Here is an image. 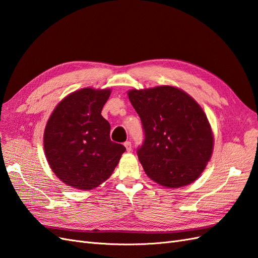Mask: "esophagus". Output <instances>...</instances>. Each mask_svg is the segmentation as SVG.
<instances>
[{"label": "esophagus", "instance_id": "34e87169", "mask_svg": "<svg viewBox=\"0 0 258 258\" xmlns=\"http://www.w3.org/2000/svg\"><path fill=\"white\" fill-rule=\"evenodd\" d=\"M124 146H125V148H126V150L130 152L131 150H132V143L131 142H125L124 143Z\"/></svg>", "mask_w": 258, "mask_h": 258}]
</instances>
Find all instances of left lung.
I'll list each match as a JSON object with an SVG mask.
<instances>
[{
	"label": "left lung",
	"mask_w": 258,
	"mask_h": 258,
	"mask_svg": "<svg viewBox=\"0 0 258 258\" xmlns=\"http://www.w3.org/2000/svg\"><path fill=\"white\" fill-rule=\"evenodd\" d=\"M127 95L143 124L145 139L137 156L146 174L168 188L194 182L214 144L202 108L187 93L168 85L131 90Z\"/></svg>",
	"instance_id": "obj_1"
}]
</instances>
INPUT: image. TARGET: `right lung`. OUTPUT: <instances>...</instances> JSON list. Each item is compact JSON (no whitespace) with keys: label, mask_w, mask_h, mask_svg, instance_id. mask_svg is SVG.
Returning a JSON list of instances; mask_svg holds the SVG:
<instances>
[{"label":"right lung","mask_w":258,"mask_h":258,"mask_svg":"<svg viewBox=\"0 0 258 258\" xmlns=\"http://www.w3.org/2000/svg\"><path fill=\"white\" fill-rule=\"evenodd\" d=\"M111 91L82 88L57 105L44 131V150L51 171L66 185L91 190L107 180L126 150L110 139L101 115Z\"/></svg>","instance_id":"add662e5"}]
</instances>
